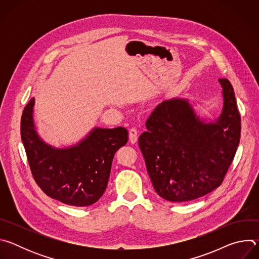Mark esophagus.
I'll return each mask as SVG.
<instances>
[{
    "instance_id": "1",
    "label": "esophagus",
    "mask_w": 259,
    "mask_h": 259,
    "mask_svg": "<svg viewBox=\"0 0 259 259\" xmlns=\"http://www.w3.org/2000/svg\"><path fill=\"white\" fill-rule=\"evenodd\" d=\"M138 138V131L136 128H131L129 130V140L131 143H135Z\"/></svg>"
}]
</instances>
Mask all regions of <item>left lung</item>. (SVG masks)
I'll use <instances>...</instances> for the list:
<instances>
[{
	"label": "left lung",
	"mask_w": 259,
	"mask_h": 259,
	"mask_svg": "<svg viewBox=\"0 0 259 259\" xmlns=\"http://www.w3.org/2000/svg\"><path fill=\"white\" fill-rule=\"evenodd\" d=\"M224 106L214 121L200 118L187 99L160 103L138 139L157 194L169 202H188L217 189L236 155L241 117L228 79L218 80Z\"/></svg>",
	"instance_id": "8db88e82"
}]
</instances>
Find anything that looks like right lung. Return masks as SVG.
<instances>
[{
    "label": "right lung",
    "instance_id": "add662e5",
    "mask_svg": "<svg viewBox=\"0 0 259 259\" xmlns=\"http://www.w3.org/2000/svg\"><path fill=\"white\" fill-rule=\"evenodd\" d=\"M34 98L23 109L21 140L36 184L50 198L85 207L103 195L116 152L128 141L124 127L93 128L78 143L55 147L45 142L33 122Z\"/></svg>",
    "mask_w": 259,
    "mask_h": 259
}]
</instances>
